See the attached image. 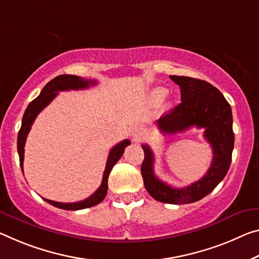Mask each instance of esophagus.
<instances>
[{
    "label": "esophagus",
    "instance_id": "obj_1",
    "mask_svg": "<svg viewBox=\"0 0 259 259\" xmlns=\"http://www.w3.org/2000/svg\"><path fill=\"white\" fill-rule=\"evenodd\" d=\"M131 136H133V141L138 142L143 137V130L139 126L135 125L133 130H131Z\"/></svg>",
    "mask_w": 259,
    "mask_h": 259
}]
</instances>
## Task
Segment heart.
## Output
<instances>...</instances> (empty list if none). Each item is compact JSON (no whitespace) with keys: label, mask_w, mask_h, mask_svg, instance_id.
Listing matches in <instances>:
<instances>
[{"label":"heart","mask_w":259,"mask_h":259,"mask_svg":"<svg viewBox=\"0 0 259 259\" xmlns=\"http://www.w3.org/2000/svg\"><path fill=\"white\" fill-rule=\"evenodd\" d=\"M168 91L165 88H155L154 90H152L151 94H150V99L153 104H160L165 97L167 96Z\"/></svg>","instance_id":"heart-1"}]
</instances>
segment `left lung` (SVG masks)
I'll return each instance as SVG.
<instances>
[{"label": "left lung", "instance_id": "obj_1", "mask_svg": "<svg viewBox=\"0 0 259 259\" xmlns=\"http://www.w3.org/2000/svg\"><path fill=\"white\" fill-rule=\"evenodd\" d=\"M181 89V104L157 121L163 135H174L188 129H204V138L213 151L211 167L198 181L186 188H173L154 175V155L149 145L143 144L145 158L142 176L149 194L167 204L195 203L213 191L223 181L232 162L234 149L232 108L218 89L205 80L187 76H169Z\"/></svg>", "mask_w": 259, "mask_h": 259}]
</instances>
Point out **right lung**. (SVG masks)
Instances as JSON below:
<instances>
[{
	"label": "right lung",
	"instance_id": "add662e5",
	"mask_svg": "<svg viewBox=\"0 0 259 259\" xmlns=\"http://www.w3.org/2000/svg\"><path fill=\"white\" fill-rule=\"evenodd\" d=\"M97 81L96 80H90V79H84V78L73 76V75H61L55 77L54 79H52L49 83L46 84V86L41 90L38 98L31 102L30 105L27 106V108L24 113L23 120H22V126H20V130L18 133V138H17V150L19 154V162H20V168L23 170V161H24V146H25V142L27 138V135L30 133L31 126L33 124L35 117L38 116V114L46 106L51 104V101L57 96V93L60 91H69V90H83L88 89L90 85H94ZM128 145H130L129 139H124L118 143V144L115 145L112 150H110L108 154L107 162H106V168L104 171V176H102V182L101 186L98 188V190L94 192L88 198L84 200H80V202L76 203H60V202H54V200H49L44 198L47 203H49L53 206L62 208V210H70V211H76V210H83V208L92 207L94 205L101 203L104 198L107 195L108 190V176L112 168L114 167L115 163H116L124 153V149Z\"/></svg>",
	"mask_w": 259,
	"mask_h": 259
}]
</instances>
